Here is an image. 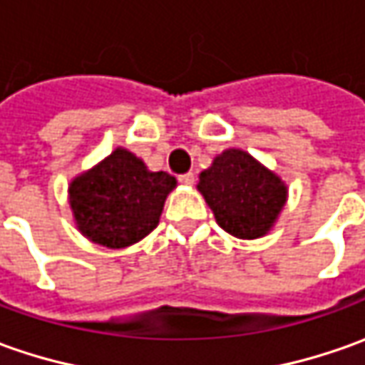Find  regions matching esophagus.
Masks as SVG:
<instances>
[{
  "label": "esophagus",
  "mask_w": 365,
  "mask_h": 365,
  "mask_svg": "<svg viewBox=\"0 0 365 365\" xmlns=\"http://www.w3.org/2000/svg\"><path fill=\"white\" fill-rule=\"evenodd\" d=\"M180 182L183 183V185H192V183L195 182V175L190 171V173H183V175H180Z\"/></svg>",
  "instance_id": "1"
}]
</instances>
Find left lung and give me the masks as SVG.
Masks as SVG:
<instances>
[{
  "instance_id": "obj_1",
  "label": "left lung",
  "mask_w": 365,
  "mask_h": 365,
  "mask_svg": "<svg viewBox=\"0 0 365 365\" xmlns=\"http://www.w3.org/2000/svg\"><path fill=\"white\" fill-rule=\"evenodd\" d=\"M197 192L222 230L242 240L267 236L289 197V187L279 173L236 147L224 149L200 173Z\"/></svg>"
}]
</instances>
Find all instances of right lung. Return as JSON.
<instances>
[{"instance_id":"1","label":"right lung","mask_w":365,"mask_h":365,"mask_svg":"<svg viewBox=\"0 0 365 365\" xmlns=\"http://www.w3.org/2000/svg\"><path fill=\"white\" fill-rule=\"evenodd\" d=\"M178 180L149 171L125 147L68 183V204L78 232L107 248H127L158 228L163 204Z\"/></svg>"}]
</instances>
